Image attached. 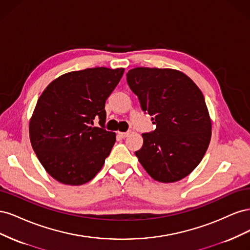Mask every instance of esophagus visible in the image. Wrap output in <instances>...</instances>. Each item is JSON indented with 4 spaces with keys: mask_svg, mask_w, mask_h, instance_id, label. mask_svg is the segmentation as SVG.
<instances>
[{
    "mask_svg": "<svg viewBox=\"0 0 250 250\" xmlns=\"http://www.w3.org/2000/svg\"><path fill=\"white\" fill-rule=\"evenodd\" d=\"M129 134H130V131H126V132H119V135H120V137L122 138V139H125V138H127L128 135H129Z\"/></svg>",
    "mask_w": 250,
    "mask_h": 250,
    "instance_id": "esophagus-1",
    "label": "esophagus"
}]
</instances>
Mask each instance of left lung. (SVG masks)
I'll return each instance as SVG.
<instances>
[{"instance_id":"left-lung-1","label":"left lung","mask_w":250,"mask_h":250,"mask_svg":"<svg viewBox=\"0 0 250 250\" xmlns=\"http://www.w3.org/2000/svg\"><path fill=\"white\" fill-rule=\"evenodd\" d=\"M141 107L156 125L143 133L135 151L153 179L175 183L201 162L211 137V122L203 94L191 78L173 69L135 67L126 74Z\"/></svg>"}]
</instances>
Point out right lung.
Listing matches in <instances>:
<instances>
[{"label": "right lung", "mask_w": 250, "mask_h": 250, "mask_svg": "<svg viewBox=\"0 0 250 250\" xmlns=\"http://www.w3.org/2000/svg\"><path fill=\"white\" fill-rule=\"evenodd\" d=\"M124 69L93 67L62 75L37 100L29 134L34 152L59 183L80 186L101 170L116 133L104 129L106 101ZM100 119L101 127L93 126Z\"/></svg>", "instance_id": "obj_1"}]
</instances>
